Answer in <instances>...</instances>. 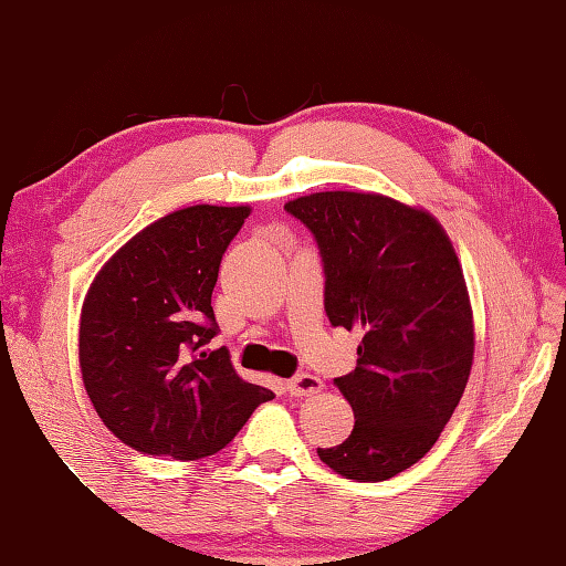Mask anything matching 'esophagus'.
Masks as SVG:
<instances>
[{
  "mask_svg": "<svg viewBox=\"0 0 566 566\" xmlns=\"http://www.w3.org/2000/svg\"><path fill=\"white\" fill-rule=\"evenodd\" d=\"M322 389V379H317L314 375H294L292 379H286V391L292 397H310L317 395Z\"/></svg>",
  "mask_w": 566,
  "mask_h": 566,
  "instance_id": "esophagus-1",
  "label": "esophagus"
}]
</instances>
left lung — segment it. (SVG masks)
Returning <instances> with one entry per match:
<instances>
[{"label":"left lung","instance_id":"left-lung-1","mask_svg":"<svg viewBox=\"0 0 566 566\" xmlns=\"http://www.w3.org/2000/svg\"><path fill=\"white\" fill-rule=\"evenodd\" d=\"M284 209L317 242L332 327L364 332L357 367L334 379L354 429L317 454L342 476L385 482L434 447L464 395L474 327L462 266L434 217L389 197L319 191Z\"/></svg>","mask_w":566,"mask_h":566}]
</instances>
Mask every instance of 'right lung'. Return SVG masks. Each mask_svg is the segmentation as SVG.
Listing matches in <instances>:
<instances>
[{"instance_id":"right-lung-1","label":"right lung","mask_w":566,"mask_h":566,"mask_svg":"<svg viewBox=\"0 0 566 566\" xmlns=\"http://www.w3.org/2000/svg\"><path fill=\"white\" fill-rule=\"evenodd\" d=\"M249 207L197 205L124 244L90 286L80 364L99 419L124 444L179 462L217 454L274 399L212 349L219 262Z\"/></svg>"}]
</instances>
